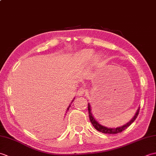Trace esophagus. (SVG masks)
<instances>
[{
  "instance_id": "obj_1",
  "label": "esophagus",
  "mask_w": 156,
  "mask_h": 156,
  "mask_svg": "<svg viewBox=\"0 0 156 156\" xmlns=\"http://www.w3.org/2000/svg\"><path fill=\"white\" fill-rule=\"evenodd\" d=\"M86 89L84 88H80L78 89V94L79 96H83L84 94H86Z\"/></svg>"
}]
</instances>
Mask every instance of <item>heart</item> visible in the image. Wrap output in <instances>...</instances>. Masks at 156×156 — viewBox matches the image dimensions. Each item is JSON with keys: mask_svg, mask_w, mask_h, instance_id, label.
Returning <instances> with one entry per match:
<instances>
[{"mask_svg": "<svg viewBox=\"0 0 156 156\" xmlns=\"http://www.w3.org/2000/svg\"><path fill=\"white\" fill-rule=\"evenodd\" d=\"M94 51L91 49H82L76 55V60L80 64H86L92 59V62L94 65H98L101 62L102 55L101 54H97L94 56Z\"/></svg>", "mask_w": 156, "mask_h": 156, "instance_id": "1", "label": "heart"}]
</instances>
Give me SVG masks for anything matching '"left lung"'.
Instances as JSON below:
<instances>
[{
    "mask_svg": "<svg viewBox=\"0 0 156 156\" xmlns=\"http://www.w3.org/2000/svg\"><path fill=\"white\" fill-rule=\"evenodd\" d=\"M88 109L89 119H90V121L91 122L92 125H93V127L96 129H97V131L102 132V133H108V134H117L119 133H121V132H122V131H124L125 129H126L129 127V126H130L131 124L133 123V122H134V121L136 119V118L137 117V116L139 115V112H140V108H139L136 113H135L133 118L129 122H127V124L122 125V127H117V128H107V127H104V126H102V125L99 124L98 122L94 119L93 116H92V112H91L90 105L89 103L88 104Z\"/></svg>",
    "mask_w": 156,
    "mask_h": 156,
    "instance_id": "obj_1",
    "label": "left lung"
}]
</instances>
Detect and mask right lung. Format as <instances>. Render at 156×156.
I'll return each mask as SVG.
<instances>
[{"instance_id": "1", "label": "right lung", "mask_w": 156, "mask_h": 156, "mask_svg": "<svg viewBox=\"0 0 156 156\" xmlns=\"http://www.w3.org/2000/svg\"><path fill=\"white\" fill-rule=\"evenodd\" d=\"M72 102H73V101H72ZM71 103H72V102H71ZM70 106H71V105H69V107H68V108H67V111H68V109L69 108V107H70Z\"/></svg>"}]
</instances>
